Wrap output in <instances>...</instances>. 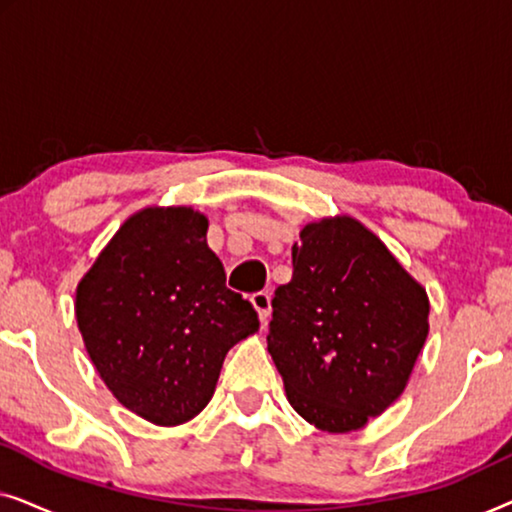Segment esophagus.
I'll use <instances>...</instances> for the list:
<instances>
[{
  "label": "esophagus",
  "mask_w": 512,
  "mask_h": 512,
  "mask_svg": "<svg viewBox=\"0 0 512 512\" xmlns=\"http://www.w3.org/2000/svg\"><path fill=\"white\" fill-rule=\"evenodd\" d=\"M251 305H254V310L258 312V319H261V324H265V321H268V317H270V296L265 291H258V293H254V296H251Z\"/></svg>",
  "instance_id": "obj_1"
}]
</instances>
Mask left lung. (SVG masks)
Masks as SVG:
<instances>
[{"mask_svg":"<svg viewBox=\"0 0 512 512\" xmlns=\"http://www.w3.org/2000/svg\"><path fill=\"white\" fill-rule=\"evenodd\" d=\"M291 256V282L272 298L268 352L305 422L359 431L403 394L429 335V296L347 214L307 223Z\"/></svg>","mask_w":512,"mask_h":512,"instance_id":"obj_1","label":"left lung"}]
</instances>
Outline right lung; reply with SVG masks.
<instances>
[{
    "instance_id": "1",
    "label": "right lung",
    "mask_w": 512,
    "mask_h": 512,
    "mask_svg": "<svg viewBox=\"0 0 512 512\" xmlns=\"http://www.w3.org/2000/svg\"><path fill=\"white\" fill-rule=\"evenodd\" d=\"M207 228L193 207L139 209L76 286V324L97 375L158 426L205 410L228 349L258 331L254 307L226 286Z\"/></svg>"
}]
</instances>
